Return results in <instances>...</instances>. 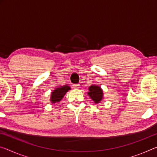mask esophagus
<instances>
[{
  "mask_svg": "<svg viewBox=\"0 0 157 157\" xmlns=\"http://www.w3.org/2000/svg\"><path fill=\"white\" fill-rule=\"evenodd\" d=\"M73 88L74 89H79V84H73Z\"/></svg>",
  "mask_w": 157,
  "mask_h": 157,
  "instance_id": "obj_1",
  "label": "esophagus"
}]
</instances>
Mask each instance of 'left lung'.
I'll return each mask as SVG.
<instances>
[{
    "label": "left lung",
    "mask_w": 157,
    "mask_h": 157,
    "mask_svg": "<svg viewBox=\"0 0 157 157\" xmlns=\"http://www.w3.org/2000/svg\"><path fill=\"white\" fill-rule=\"evenodd\" d=\"M88 95L94 103H99L103 98V92L100 86L97 85H91L89 87Z\"/></svg>",
    "instance_id": "left-lung-1"
}]
</instances>
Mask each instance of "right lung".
Instances as JSON below:
<instances>
[{"label": "right lung", "mask_w": 157, "mask_h": 157, "mask_svg": "<svg viewBox=\"0 0 157 157\" xmlns=\"http://www.w3.org/2000/svg\"><path fill=\"white\" fill-rule=\"evenodd\" d=\"M71 89V87L68 85H63L60 87L56 88L51 93V99L50 101L52 103H56L57 102L61 101L63 96Z\"/></svg>", "instance_id": "obj_1"}]
</instances>
